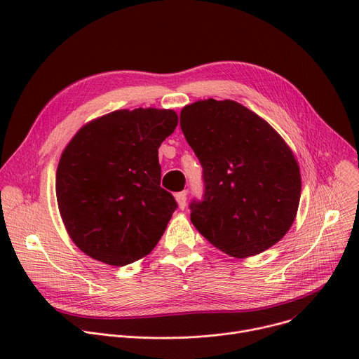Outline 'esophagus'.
<instances>
[{"label": "esophagus", "instance_id": "34e87169", "mask_svg": "<svg viewBox=\"0 0 359 359\" xmlns=\"http://www.w3.org/2000/svg\"><path fill=\"white\" fill-rule=\"evenodd\" d=\"M175 198H176V202H177V205H179V208L180 210H184L186 208V192H179V194H176L175 195Z\"/></svg>", "mask_w": 359, "mask_h": 359}]
</instances>
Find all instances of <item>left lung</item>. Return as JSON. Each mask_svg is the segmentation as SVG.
I'll use <instances>...</instances> for the list:
<instances>
[{
  "instance_id": "left-lung-1",
  "label": "left lung",
  "mask_w": 359,
  "mask_h": 359,
  "mask_svg": "<svg viewBox=\"0 0 359 359\" xmlns=\"http://www.w3.org/2000/svg\"><path fill=\"white\" fill-rule=\"evenodd\" d=\"M203 168L205 195L191 221L214 248L244 259L268 250L297 217L301 175L278 132L234 100H198L180 111Z\"/></svg>"
}]
</instances>
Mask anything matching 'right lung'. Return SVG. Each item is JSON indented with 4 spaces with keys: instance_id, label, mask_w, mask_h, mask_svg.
Here are the masks:
<instances>
[{
    "instance_id": "obj_1",
    "label": "right lung",
    "mask_w": 359,
    "mask_h": 359,
    "mask_svg": "<svg viewBox=\"0 0 359 359\" xmlns=\"http://www.w3.org/2000/svg\"><path fill=\"white\" fill-rule=\"evenodd\" d=\"M177 122L172 109H122L90 121L68 142L56 168V201L83 253L125 266L157 246L177 208L160 186L158 148Z\"/></svg>"
}]
</instances>
